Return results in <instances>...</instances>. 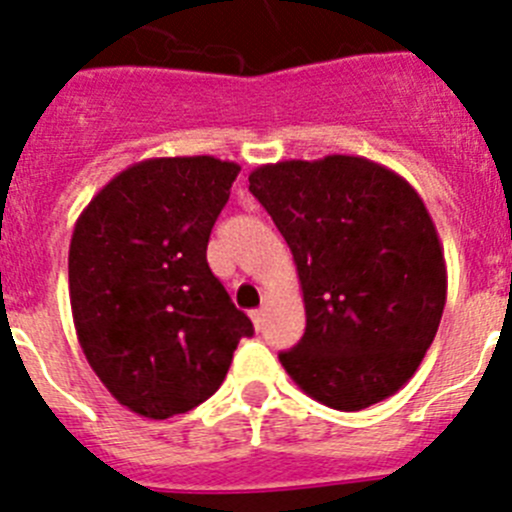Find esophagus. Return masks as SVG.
<instances>
[{
  "label": "esophagus",
  "instance_id": "obj_1",
  "mask_svg": "<svg viewBox=\"0 0 512 512\" xmlns=\"http://www.w3.org/2000/svg\"><path fill=\"white\" fill-rule=\"evenodd\" d=\"M251 320H253V328H256V330L264 328V323H266V310H264V307H259V310H253L251 312Z\"/></svg>",
  "mask_w": 512,
  "mask_h": 512
}]
</instances>
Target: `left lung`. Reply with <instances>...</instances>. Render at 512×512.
Instances as JSON below:
<instances>
[{
  "mask_svg": "<svg viewBox=\"0 0 512 512\" xmlns=\"http://www.w3.org/2000/svg\"><path fill=\"white\" fill-rule=\"evenodd\" d=\"M248 189L284 235L305 336L279 361L305 395L364 410L418 372L446 305V261L420 194L361 156L279 161Z\"/></svg>",
  "mask_w": 512,
  "mask_h": 512,
  "instance_id": "1",
  "label": "left lung"
}]
</instances>
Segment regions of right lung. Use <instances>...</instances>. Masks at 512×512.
I'll list each match as a JSON object with an SVG mask.
<instances>
[{"mask_svg": "<svg viewBox=\"0 0 512 512\" xmlns=\"http://www.w3.org/2000/svg\"><path fill=\"white\" fill-rule=\"evenodd\" d=\"M238 171L215 156L146 158L76 220L69 297L81 351L110 395L143 418L187 413L215 395L238 341L253 336L207 266Z\"/></svg>", "mask_w": 512, "mask_h": 512, "instance_id": "obj_1", "label": "right lung"}]
</instances>
